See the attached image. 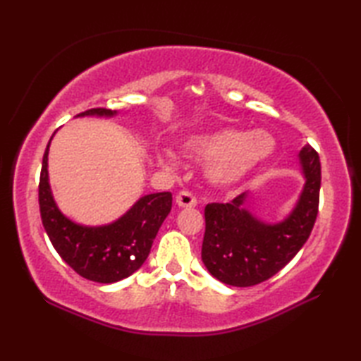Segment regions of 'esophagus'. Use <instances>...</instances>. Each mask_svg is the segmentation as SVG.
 Segmentation results:
<instances>
[{"mask_svg": "<svg viewBox=\"0 0 361 361\" xmlns=\"http://www.w3.org/2000/svg\"><path fill=\"white\" fill-rule=\"evenodd\" d=\"M175 200L181 208H194L197 204V197L192 192H189V190H181V192L176 195Z\"/></svg>", "mask_w": 361, "mask_h": 361, "instance_id": "34e87169", "label": "esophagus"}]
</instances>
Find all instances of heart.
Listing matches in <instances>:
<instances>
[{
	"label": "heart",
	"mask_w": 361,
	"mask_h": 361,
	"mask_svg": "<svg viewBox=\"0 0 361 361\" xmlns=\"http://www.w3.org/2000/svg\"><path fill=\"white\" fill-rule=\"evenodd\" d=\"M186 157L200 163H208V178L212 185L224 189L240 186L267 161L276 150L274 137L257 130L243 132L235 128H224L219 132L190 136L181 144ZM159 163L175 166V157L171 152L159 155Z\"/></svg>",
	"instance_id": "1"
}]
</instances>
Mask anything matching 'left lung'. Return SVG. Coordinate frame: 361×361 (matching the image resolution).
Returning a JSON list of instances; mask_svg holds the SVG:
<instances>
[{
    "label": "left lung",
    "mask_w": 361,
    "mask_h": 361,
    "mask_svg": "<svg viewBox=\"0 0 361 361\" xmlns=\"http://www.w3.org/2000/svg\"><path fill=\"white\" fill-rule=\"evenodd\" d=\"M299 158L307 181L282 224L267 225L245 211L247 194L206 204L202 260L214 278L234 287L256 286L282 270L307 242L318 216L321 164L312 145L302 147Z\"/></svg>",
    "instance_id": "8db88e82"
}]
</instances>
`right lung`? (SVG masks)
Here are the masks:
<instances>
[{
	"instance_id": "right-lung-1",
	"label": "right lung",
	"mask_w": 361,
	"mask_h": 361,
	"mask_svg": "<svg viewBox=\"0 0 361 361\" xmlns=\"http://www.w3.org/2000/svg\"><path fill=\"white\" fill-rule=\"evenodd\" d=\"M114 113L106 109H90L79 113V116H111ZM49 142L43 155L38 204L42 224L52 247L75 273L88 281L111 283L128 278L147 259L153 239L172 209V194L159 192L140 198L124 217L109 226L75 225L57 209L52 200L48 183Z\"/></svg>"
}]
</instances>
